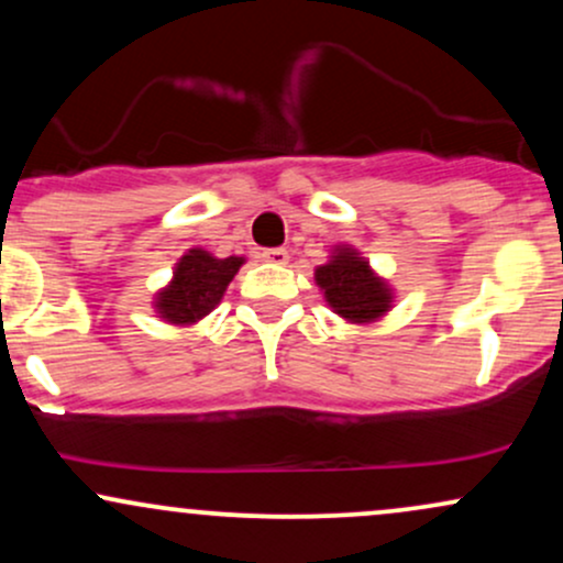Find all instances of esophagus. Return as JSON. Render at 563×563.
<instances>
[{
    "instance_id": "34e87169",
    "label": "esophagus",
    "mask_w": 563,
    "mask_h": 563,
    "mask_svg": "<svg viewBox=\"0 0 563 563\" xmlns=\"http://www.w3.org/2000/svg\"><path fill=\"white\" fill-rule=\"evenodd\" d=\"M262 262L269 264H288V251L286 249H264L260 254Z\"/></svg>"
}]
</instances>
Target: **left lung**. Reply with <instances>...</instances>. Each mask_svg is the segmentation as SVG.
Wrapping results in <instances>:
<instances>
[{
  "label": "left lung",
  "mask_w": 563,
  "mask_h": 563,
  "mask_svg": "<svg viewBox=\"0 0 563 563\" xmlns=\"http://www.w3.org/2000/svg\"><path fill=\"white\" fill-rule=\"evenodd\" d=\"M328 307L354 325L376 322L391 309V288L371 269V262L349 245H335L331 262L314 269Z\"/></svg>",
  "instance_id": "8db88e82"
}]
</instances>
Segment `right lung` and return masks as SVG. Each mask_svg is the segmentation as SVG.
<instances>
[{
    "instance_id": "1",
    "label": "right lung",
    "mask_w": 563,
    "mask_h": 563,
    "mask_svg": "<svg viewBox=\"0 0 563 563\" xmlns=\"http://www.w3.org/2000/svg\"><path fill=\"white\" fill-rule=\"evenodd\" d=\"M245 260L228 256L217 260L209 251L190 249L177 262L172 283L156 294V312L172 325H192L203 320L222 301L224 290Z\"/></svg>"
}]
</instances>
